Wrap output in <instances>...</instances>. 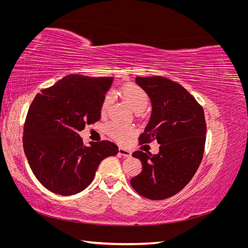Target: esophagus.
I'll list each match as a JSON object with an SVG mask.
<instances>
[{
    "label": "esophagus",
    "mask_w": 248,
    "mask_h": 248,
    "mask_svg": "<svg viewBox=\"0 0 248 248\" xmlns=\"http://www.w3.org/2000/svg\"><path fill=\"white\" fill-rule=\"evenodd\" d=\"M118 154H119L120 156H123V157H130V156H131V152L128 151V150L123 149V148H120V149H119Z\"/></svg>",
    "instance_id": "esophagus-1"
}]
</instances>
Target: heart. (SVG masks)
<instances>
[{
  "label": "heart",
  "instance_id": "b5f03b06",
  "mask_svg": "<svg viewBox=\"0 0 248 248\" xmlns=\"http://www.w3.org/2000/svg\"><path fill=\"white\" fill-rule=\"evenodd\" d=\"M120 95H121V97L124 100L128 102L131 108L136 111L137 114H140V112L144 111L149 106L150 97L148 93L144 89L138 85L129 84L123 87L121 90H120ZM112 99L114 98H112V95L110 92L107 93L106 96L103 97L102 102H101L102 115H106L112 103ZM106 132L115 140L119 142H124L127 140V138L130 137L133 133V129L129 126H124L117 122H110L106 126Z\"/></svg>",
  "mask_w": 248,
  "mask_h": 248
}]
</instances>
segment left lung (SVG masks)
I'll return each instance as SVG.
<instances>
[{
  "label": "left lung",
  "mask_w": 248,
  "mask_h": 248,
  "mask_svg": "<svg viewBox=\"0 0 248 248\" xmlns=\"http://www.w3.org/2000/svg\"><path fill=\"white\" fill-rule=\"evenodd\" d=\"M152 103L150 121L140 145L157 140L158 154L136 151L142 164L140 174L130 180L132 188L149 200L175 196L188 184L202 159L207 126L202 108L176 81L162 77L136 78Z\"/></svg>",
  "instance_id": "left-lung-1"
}]
</instances>
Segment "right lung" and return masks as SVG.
Listing matches in <instances>:
<instances>
[{
  "label": "right lung",
  "mask_w": 248,
  "mask_h": 248,
  "mask_svg": "<svg viewBox=\"0 0 248 248\" xmlns=\"http://www.w3.org/2000/svg\"><path fill=\"white\" fill-rule=\"evenodd\" d=\"M112 79L70 74L35 96L22 144L33 174L49 191L80 192L93 181L100 162L119 152L109 140L86 146L78 134L100 120L101 102Z\"/></svg>",
  "instance_id": "obj_1"
}]
</instances>
